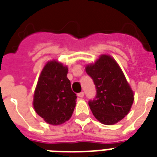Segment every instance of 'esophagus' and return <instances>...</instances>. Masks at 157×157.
<instances>
[{"label": "esophagus", "instance_id": "esophagus-1", "mask_svg": "<svg viewBox=\"0 0 157 157\" xmlns=\"http://www.w3.org/2000/svg\"><path fill=\"white\" fill-rule=\"evenodd\" d=\"M84 94H84V92H81V93H79L77 95H78V97H80V98H83Z\"/></svg>", "mask_w": 157, "mask_h": 157}]
</instances>
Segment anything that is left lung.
I'll list each match as a JSON object with an SVG mask.
<instances>
[{"instance_id":"8db88e82","label":"left lung","mask_w":157,"mask_h":157,"mask_svg":"<svg viewBox=\"0 0 157 157\" xmlns=\"http://www.w3.org/2000/svg\"><path fill=\"white\" fill-rule=\"evenodd\" d=\"M86 71L95 85V98L88 103L96 119L105 124L123 119L131 108L134 93L117 62L102 55L95 63L86 66Z\"/></svg>"}]
</instances>
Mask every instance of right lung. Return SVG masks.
<instances>
[{"mask_svg": "<svg viewBox=\"0 0 157 157\" xmlns=\"http://www.w3.org/2000/svg\"><path fill=\"white\" fill-rule=\"evenodd\" d=\"M67 72V67L57 61H50L44 67L39 77L33 107L48 124H63L73 113L77 97L71 90Z\"/></svg>", "mask_w": 157, "mask_h": 157, "instance_id": "1", "label": "right lung"}]
</instances>
